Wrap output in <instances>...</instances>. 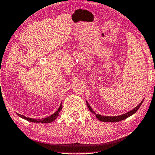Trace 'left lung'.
Masks as SVG:
<instances>
[{"label": "left lung", "instance_id": "obj_1", "mask_svg": "<svg viewBox=\"0 0 155 155\" xmlns=\"http://www.w3.org/2000/svg\"><path fill=\"white\" fill-rule=\"evenodd\" d=\"M142 102H143V101H142L140 103V104L138 105L137 106H136L135 108L133 109L132 110L129 111V112H127L126 113H125V114H123V115H117V116H104V115L96 114V113H95L94 110H93L91 107L90 106V105L88 104V103L87 101H86V104H87L88 108L91 110V112H92L93 113H94V114H96V117L99 120L103 121V122L115 123V122H118V121H121V120H123L126 119L127 117H128L130 116H131L132 115H133L134 113L137 112V110L140 108V107L141 106Z\"/></svg>", "mask_w": 155, "mask_h": 155}]
</instances>
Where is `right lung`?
I'll list each match as a JSON object with an SVG mask.
<instances>
[{
  "mask_svg": "<svg viewBox=\"0 0 155 155\" xmlns=\"http://www.w3.org/2000/svg\"><path fill=\"white\" fill-rule=\"evenodd\" d=\"M61 108H62V105H61V104H60V106H59V107L58 110H57L56 112L54 113V114L51 115L50 116H49V117H45V118H42V119H33V118H30V117H27L25 116V115L18 114V113H17V114H18V116H20V117H22V118L26 120L30 121V122L49 123L52 122V121L56 119L57 117H58V115L59 114V112H60V110H61Z\"/></svg>",
  "mask_w": 155,
  "mask_h": 155,
  "instance_id": "obj_1",
  "label": "right lung"
}]
</instances>
